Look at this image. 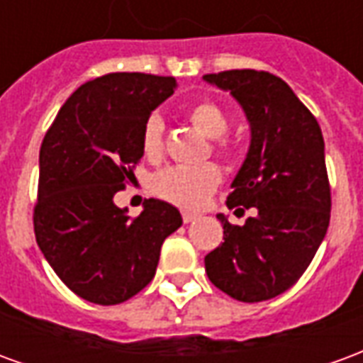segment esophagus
Segmentation results:
<instances>
[{
    "label": "esophagus",
    "mask_w": 363,
    "mask_h": 363,
    "mask_svg": "<svg viewBox=\"0 0 363 363\" xmlns=\"http://www.w3.org/2000/svg\"><path fill=\"white\" fill-rule=\"evenodd\" d=\"M198 216L196 213H190V212H182V221H184V223H192V221L196 220Z\"/></svg>",
    "instance_id": "obj_1"
}]
</instances>
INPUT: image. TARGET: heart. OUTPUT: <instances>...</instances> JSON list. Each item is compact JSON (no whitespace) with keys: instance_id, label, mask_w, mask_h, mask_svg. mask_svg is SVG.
I'll use <instances>...</instances> for the list:
<instances>
[{"instance_id":"1","label":"heart","mask_w":363,"mask_h":363,"mask_svg":"<svg viewBox=\"0 0 363 363\" xmlns=\"http://www.w3.org/2000/svg\"><path fill=\"white\" fill-rule=\"evenodd\" d=\"M189 120L198 132L213 138L212 147L220 157L231 155V142L223 138L229 128L225 108L212 99H202L189 108ZM165 126L157 114H151L142 128V151L145 159L159 161L165 155ZM221 182V171L213 163L198 167H169L151 181L155 196L186 210H196L212 196Z\"/></svg>"}]
</instances>
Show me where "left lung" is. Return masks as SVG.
<instances>
[{"instance_id": "1", "label": "left lung", "mask_w": 363, "mask_h": 363, "mask_svg": "<svg viewBox=\"0 0 363 363\" xmlns=\"http://www.w3.org/2000/svg\"><path fill=\"white\" fill-rule=\"evenodd\" d=\"M229 91L251 122V147L239 169L228 208L257 216L231 225L206 255V272L233 299L257 303L280 296L311 264L330 221L325 140L317 118L278 75L229 69L204 75Z\"/></svg>"}]
</instances>
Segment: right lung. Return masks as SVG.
<instances>
[{
    "instance_id": "right-lung-1",
    "label": "right lung",
    "mask_w": 363,
    "mask_h": 363,
    "mask_svg": "<svg viewBox=\"0 0 363 363\" xmlns=\"http://www.w3.org/2000/svg\"><path fill=\"white\" fill-rule=\"evenodd\" d=\"M174 87L163 75H101L67 99L44 135L36 243L60 280L91 303L116 305L142 291L163 241L182 225L179 210L155 198L135 218L112 202L134 181L145 120Z\"/></svg>"
}]
</instances>
